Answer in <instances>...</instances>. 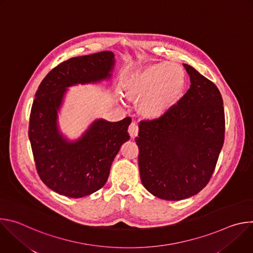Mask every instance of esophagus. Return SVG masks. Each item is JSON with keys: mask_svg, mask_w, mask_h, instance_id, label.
I'll return each instance as SVG.
<instances>
[{"mask_svg": "<svg viewBox=\"0 0 253 253\" xmlns=\"http://www.w3.org/2000/svg\"><path fill=\"white\" fill-rule=\"evenodd\" d=\"M128 131H129V134L132 138H135L137 135H138V131H139V127H138V124L135 123V122H132L128 128Z\"/></svg>", "mask_w": 253, "mask_h": 253, "instance_id": "34e87169", "label": "esophagus"}]
</instances>
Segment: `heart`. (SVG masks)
<instances>
[{"instance_id":"heart-1","label":"heart","mask_w":253,"mask_h":253,"mask_svg":"<svg viewBox=\"0 0 253 253\" xmlns=\"http://www.w3.org/2000/svg\"><path fill=\"white\" fill-rule=\"evenodd\" d=\"M185 87L183 69L175 64L157 63L144 69L131 82L127 96L141 101L144 117L156 119L163 116L178 101Z\"/></svg>"}]
</instances>
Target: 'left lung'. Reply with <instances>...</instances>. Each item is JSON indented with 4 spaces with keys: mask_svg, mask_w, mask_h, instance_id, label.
Wrapping results in <instances>:
<instances>
[{
    "mask_svg": "<svg viewBox=\"0 0 253 253\" xmlns=\"http://www.w3.org/2000/svg\"><path fill=\"white\" fill-rule=\"evenodd\" d=\"M190 88L161 117L141 121L135 142L143 186L165 200H182L209 182L224 143L221 94L214 83L183 64Z\"/></svg>",
    "mask_w": 253,
    "mask_h": 253,
    "instance_id": "8db88e82",
    "label": "left lung"
}]
</instances>
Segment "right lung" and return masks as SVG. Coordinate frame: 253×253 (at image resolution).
<instances>
[{
    "instance_id": "1",
    "label": "right lung",
    "mask_w": 253,
    "mask_h": 253,
    "mask_svg": "<svg viewBox=\"0 0 253 253\" xmlns=\"http://www.w3.org/2000/svg\"><path fill=\"white\" fill-rule=\"evenodd\" d=\"M114 64L111 51L71 58L50 71L36 92L29 124L34 160L42 181L60 195L80 198L101 189L121 145L130 139V117L95 120L76 141H68L58 127L67 88L110 79Z\"/></svg>"
}]
</instances>
